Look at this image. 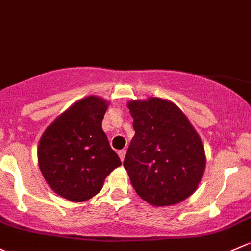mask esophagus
I'll list each match as a JSON object with an SVG mask.
<instances>
[{
  "mask_svg": "<svg viewBox=\"0 0 251 251\" xmlns=\"http://www.w3.org/2000/svg\"><path fill=\"white\" fill-rule=\"evenodd\" d=\"M118 154H119V156H120V160L124 161V159H125V155H126V150L125 149L120 150V151H119Z\"/></svg>",
  "mask_w": 251,
  "mask_h": 251,
  "instance_id": "34e87169",
  "label": "esophagus"
}]
</instances>
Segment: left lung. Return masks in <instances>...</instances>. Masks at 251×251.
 <instances>
[{
	"instance_id": "left-lung-1",
	"label": "left lung",
	"mask_w": 251,
	"mask_h": 251,
	"mask_svg": "<svg viewBox=\"0 0 251 251\" xmlns=\"http://www.w3.org/2000/svg\"><path fill=\"white\" fill-rule=\"evenodd\" d=\"M134 136L124 160L137 194L155 207L191 196L201 181L205 154L201 137L173 102L150 97L127 103Z\"/></svg>"
}]
</instances>
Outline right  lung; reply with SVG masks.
I'll return each mask as SVG.
<instances>
[{
	"label": "right lung",
	"mask_w": 251,
	"mask_h": 251,
	"mask_svg": "<svg viewBox=\"0 0 251 251\" xmlns=\"http://www.w3.org/2000/svg\"><path fill=\"white\" fill-rule=\"evenodd\" d=\"M108 102L88 96L71 105L39 139L38 165L57 195L84 202L101 191L104 179L121 165L102 130Z\"/></svg>",
	"instance_id": "add662e5"
}]
</instances>
